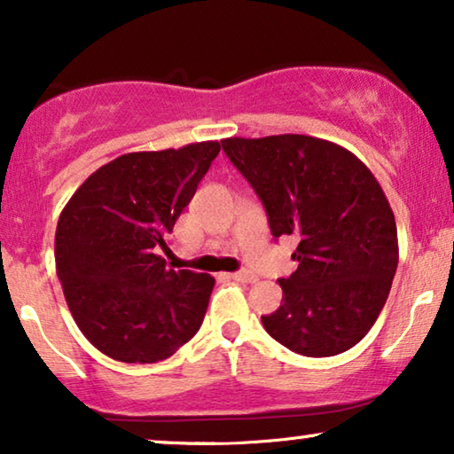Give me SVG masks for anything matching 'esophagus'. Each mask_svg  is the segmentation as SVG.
<instances>
[{
	"mask_svg": "<svg viewBox=\"0 0 454 454\" xmlns=\"http://www.w3.org/2000/svg\"><path fill=\"white\" fill-rule=\"evenodd\" d=\"M230 279H234V282H242V284H253L257 282V276L251 271H236V273H228Z\"/></svg>",
	"mask_w": 454,
	"mask_h": 454,
	"instance_id": "1",
	"label": "esophagus"
}]
</instances>
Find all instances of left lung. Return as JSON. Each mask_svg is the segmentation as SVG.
<instances>
[{
    "label": "left lung",
    "mask_w": 454,
    "mask_h": 454,
    "mask_svg": "<svg viewBox=\"0 0 454 454\" xmlns=\"http://www.w3.org/2000/svg\"><path fill=\"white\" fill-rule=\"evenodd\" d=\"M222 148L263 203L271 234L298 236L284 298L261 317L292 352L327 357L354 348L385 306L399 263L397 226L368 166L327 139L298 133L228 137Z\"/></svg>",
    "instance_id": "left-lung-1"
}]
</instances>
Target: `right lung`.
Wrapping results in <instances>:
<instances>
[{
    "mask_svg": "<svg viewBox=\"0 0 454 454\" xmlns=\"http://www.w3.org/2000/svg\"><path fill=\"white\" fill-rule=\"evenodd\" d=\"M218 152V142H200L123 154L63 207L57 278L75 325L113 360H166L200 331L214 278L168 270L158 251Z\"/></svg>",
    "mask_w": 454,
    "mask_h": 454,
    "instance_id": "1",
    "label": "right lung"
}]
</instances>
